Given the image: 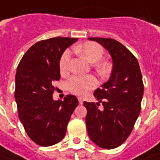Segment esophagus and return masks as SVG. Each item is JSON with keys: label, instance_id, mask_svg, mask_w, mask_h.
I'll return each instance as SVG.
<instances>
[{"label": "esophagus", "instance_id": "1", "mask_svg": "<svg viewBox=\"0 0 160 160\" xmlns=\"http://www.w3.org/2000/svg\"><path fill=\"white\" fill-rule=\"evenodd\" d=\"M78 99H79V102H80V104H83L84 102V98L83 97H78Z\"/></svg>", "mask_w": 160, "mask_h": 160}]
</instances>
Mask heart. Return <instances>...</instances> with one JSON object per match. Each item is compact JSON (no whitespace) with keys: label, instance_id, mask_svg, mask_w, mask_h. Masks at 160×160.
Instances as JSON below:
<instances>
[{"label":"heart","instance_id":"1","mask_svg":"<svg viewBox=\"0 0 160 160\" xmlns=\"http://www.w3.org/2000/svg\"><path fill=\"white\" fill-rule=\"evenodd\" d=\"M76 50L85 56L88 61L94 62V67L100 75H107L110 71L111 65L108 61H99L104 54V48L95 42L88 41L79 46ZM71 53L69 50H66L61 54L59 67L62 74L68 73L70 68ZM98 84L95 76L92 74L88 75H74L72 76L67 82V88L70 92L76 95H84L89 91L96 88Z\"/></svg>","mask_w":160,"mask_h":160}]
</instances>
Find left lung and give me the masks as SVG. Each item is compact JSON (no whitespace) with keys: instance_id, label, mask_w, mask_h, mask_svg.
Wrapping results in <instances>:
<instances>
[{"instance_id":"8db88e82","label":"left lung","mask_w":160,"mask_h":160,"mask_svg":"<svg viewBox=\"0 0 160 160\" xmlns=\"http://www.w3.org/2000/svg\"><path fill=\"white\" fill-rule=\"evenodd\" d=\"M102 45L111 54L113 66L110 79L94 91L102 104L84 102L86 124L92 142L104 149H113L127 140L138 119L144 84L136 57L120 42L110 38H88Z\"/></svg>"}]
</instances>
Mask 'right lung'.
<instances>
[{
    "mask_svg": "<svg viewBox=\"0 0 160 160\" xmlns=\"http://www.w3.org/2000/svg\"><path fill=\"white\" fill-rule=\"evenodd\" d=\"M78 39L55 37L36 42L23 55L15 75L18 116L35 144L50 146L64 138L71 115L79 104L74 95L53 100L54 81L61 79L59 62L65 49Z\"/></svg>",
    "mask_w": 160,
    "mask_h": 160,
    "instance_id": "1",
    "label": "right lung"
}]
</instances>
